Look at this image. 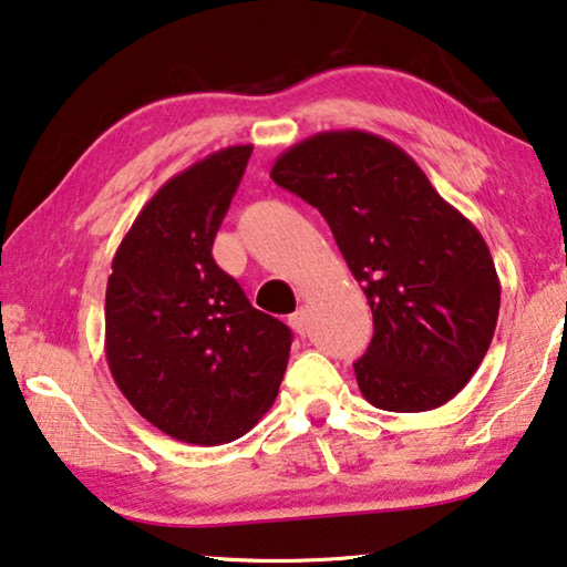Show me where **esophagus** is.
<instances>
[{"label": "esophagus", "mask_w": 567, "mask_h": 567, "mask_svg": "<svg viewBox=\"0 0 567 567\" xmlns=\"http://www.w3.org/2000/svg\"><path fill=\"white\" fill-rule=\"evenodd\" d=\"M290 324H292L295 332H300V334L307 332V312H305V307H297V312L290 315Z\"/></svg>", "instance_id": "obj_1"}]
</instances>
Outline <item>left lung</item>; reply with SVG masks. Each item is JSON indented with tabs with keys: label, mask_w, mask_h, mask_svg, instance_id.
<instances>
[{
	"label": "left lung",
	"mask_w": 567,
	"mask_h": 567,
	"mask_svg": "<svg viewBox=\"0 0 567 567\" xmlns=\"http://www.w3.org/2000/svg\"><path fill=\"white\" fill-rule=\"evenodd\" d=\"M270 177L328 219L372 310L375 334L352 364L380 410L453 400L491 348L501 280L483 235L445 203L395 142L330 130L297 142Z\"/></svg>",
	"instance_id": "left-lung-1"
}]
</instances>
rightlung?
<instances>
[{
  "instance_id": "1",
  "label": "right lung",
  "mask_w": 567,
  "mask_h": 567,
  "mask_svg": "<svg viewBox=\"0 0 567 567\" xmlns=\"http://www.w3.org/2000/svg\"><path fill=\"white\" fill-rule=\"evenodd\" d=\"M252 145L217 150L162 185L114 252L104 354L130 405L192 445L243 437L272 408L292 332L255 310L213 257Z\"/></svg>"
}]
</instances>
